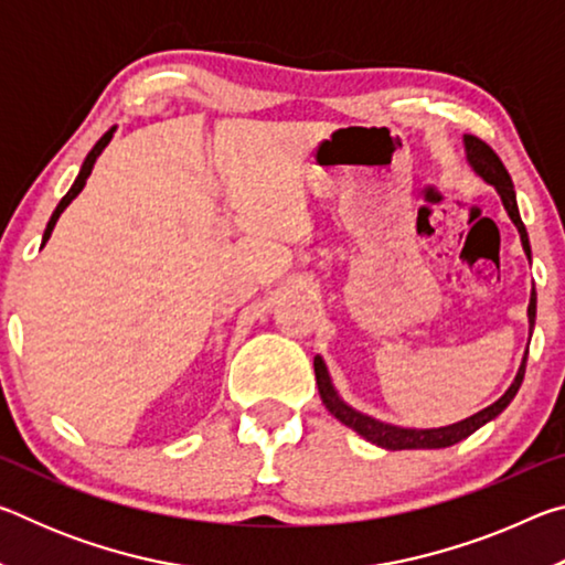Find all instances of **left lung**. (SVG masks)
Wrapping results in <instances>:
<instances>
[{
    "mask_svg": "<svg viewBox=\"0 0 565 565\" xmlns=\"http://www.w3.org/2000/svg\"><path fill=\"white\" fill-rule=\"evenodd\" d=\"M463 145H466V157L471 161V167L478 177H483V181H489V184L495 186V191L501 194V202L505 206V212H509L511 222L519 226V234H521V244H523V252L525 256L531 259V244H529V234H525V226L521 222V214H519V204H515V191H513V181L509 177V171H505L503 161L499 159V154L486 145L483 139L478 137H463ZM529 321H531V331H533V321H535V291H531V303H529ZM525 359H529V351H525L523 363L519 369V374H515V381L511 384V388L505 391V394L491 404L489 408L478 411L471 418L466 420H458L454 426H444V428H424V431H416V428H398V426H391V424H381V420L371 418V416H363L359 411H353L351 406L343 404L339 398L337 391L331 386V379H329V371L323 366L321 356L313 359V371H317V384H319V394L323 406H327L333 416H337L343 426L353 428V431L361 434L366 441L376 444L381 448H388V451H404V448H446V446H454L458 441H463V438L471 436L473 431H478L483 424H489L491 418H495L501 414V411L511 404L513 396L519 394L521 388V381L525 374Z\"/></svg>",
    "mask_w": 565,
    "mask_h": 565,
    "instance_id": "left-lung-1",
    "label": "left lung"
}]
</instances>
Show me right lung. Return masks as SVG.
I'll return each instance as SVG.
<instances>
[{
	"mask_svg": "<svg viewBox=\"0 0 565 565\" xmlns=\"http://www.w3.org/2000/svg\"><path fill=\"white\" fill-rule=\"evenodd\" d=\"M111 134H114V127H111V129H109L107 134H104V137H102V139L97 141V145H94V149H92V151H89V154H87V159H84V164H82V171H79V177H76V181H74V184H72V189H70V191H66V194H64V199H62V202H60V204H56V209H54V214H52V218H50V224H46V232H44V238H42V246H44L46 242H50V236H52V232H54V224H56V218H60V214L64 212V209L72 204V199H74L76 194H79V191L84 189V184H87V179H89V174H92V169H94V161H97V157L102 154V151H104V147H107V145H109Z\"/></svg>",
	"mask_w": 565,
	"mask_h": 565,
	"instance_id": "1",
	"label": "right lung"
}]
</instances>
